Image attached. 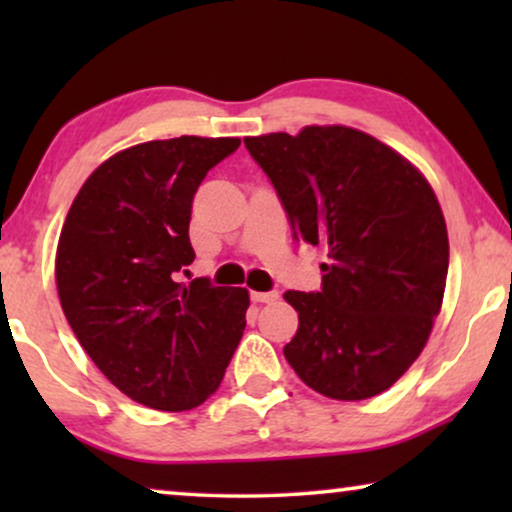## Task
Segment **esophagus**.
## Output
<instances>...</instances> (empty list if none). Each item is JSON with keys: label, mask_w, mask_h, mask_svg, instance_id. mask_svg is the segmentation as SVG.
Listing matches in <instances>:
<instances>
[{"label": "esophagus", "mask_w": 512, "mask_h": 512, "mask_svg": "<svg viewBox=\"0 0 512 512\" xmlns=\"http://www.w3.org/2000/svg\"><path fill=\"white\" fill-rule=\"evenodd\" d=\"M277 298V291H251V300H254V303H275Z\"/></svg>", "instance_id": "obj_1"}]
</instances>
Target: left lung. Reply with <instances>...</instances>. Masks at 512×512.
Wrapping results in <instances>:
<instances>
[{"instance_id": "obj_1", "label": "left lung", "mask_w": 512, "mask_h": 512, "mask_svg": "<svg viewBox=\"0 0 512 512\" xmlns=\"http://www.w3.org/2000/svg\"><path fill=\"white\" fill-rule=\"evenodd\" d=\"M296 240L326 251L317 293L286 291L300 380L335 401L382 394L429 340L450 242L438 198L401 153L345 125L247 137Z\"/></svg>"}]
</instances>
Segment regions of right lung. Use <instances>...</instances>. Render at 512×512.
Instances as JSON below:
<instances>
[{
	"label": "right lung",
	"mask_w": 512,
	"mask_h": 512,
	"mask_svg": "<svg viewBox=\"0 0 512 512\" xmlns=\"http://www.w3.org/2000/svg\"><path fill=\"white\" fill-rule=\"evenodd\" d=\"M237 146L193 135L130 146L90 174L62 226V312L102 375L146 408L205 403L247 326V289L177 282L195 258L193 195Z\"/></svg>",
	"instance_id": "1"
}]
</instances>
